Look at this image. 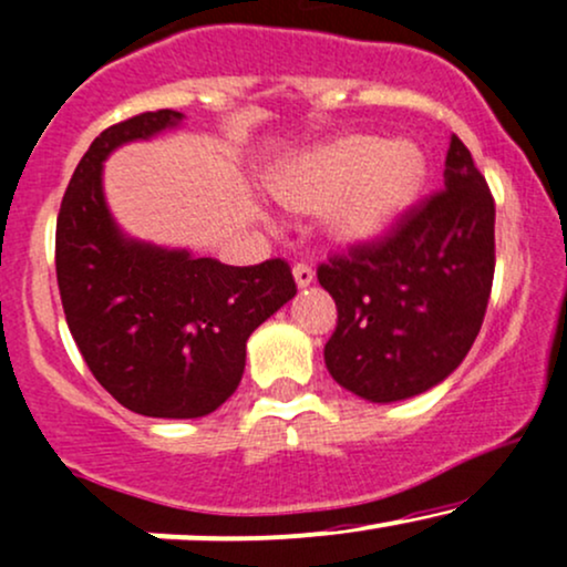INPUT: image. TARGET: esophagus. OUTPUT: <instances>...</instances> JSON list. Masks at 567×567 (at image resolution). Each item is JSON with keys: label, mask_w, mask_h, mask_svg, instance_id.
Masks as SVG:
<instances>
[{"label": "esophagus", "mask_w": 567, "mask_h": 567, "mask_svg": "<svg viewBox=\"0 0 567 567\" xmlns=\"http://www.w3.org/2000/svg\"><path fill=\"white\" fill-rule=\"evenodd\" d=\"M293 277L298 288H309L315 282V269L309 264H296L293 266Z\"/></svg>", "instance_id": "obj_1"}]
</instances>
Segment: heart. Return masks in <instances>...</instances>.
Segmentation results:
<instances>
[{"mask_svg": "<svg viewBox=\"0 0 567 567\" xmlns=\"http://www.w3.org/2000/svg\"><path fill=\"white\" fill-rule=\"evenodd\" d=\"M425 174V153L414 142L344 134L288 161L274 174L271 190L293 213L328 209V234L358 247L382 239L401 220Z\"/></svg>", "mask_w": 567, "mask_h": 567, "instance_id": "heart-1", "label": "heart"}]
</instances>
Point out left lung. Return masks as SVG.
<instances>
[{
	"mask_svg": "<svg viewBox=\"0 0 567 567\" xmlns=\"http://www.w3.org/2000/svg\"><path fill=\"white\" fill-rule=\"evenodd\" d=\"M444 185L384 239L317 269L333 296L331 377L371 403L444 382L482 328L495 274V202L468 147L452 136Z\"/></svg>",
	"mask_w": 567,
	"mask_h": 567,
	"instance_id": "obj_1",
	"label": "left lung"
}]
</instances>
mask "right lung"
Here are the masks:
<instances>
[{"label": "right lung", "instance_id": "right-lung-1", "mask_svg": "<svg viewBox=\"0 0 567 567\" xmlns=\"http://www.w3.org/2000/svg\"><path fill=\"white\" fill-rule=\"evenodd\" d=\"M179 121L174 110L142 112L99 134L55 223V277L74 344L121 406L161 420L223 406L245 374L250 333L296 296L282 258L226 266L121 231L104 198V161Z\"/></svg>", "mask_w": 567, "mask_h": 567}]
</instances>
